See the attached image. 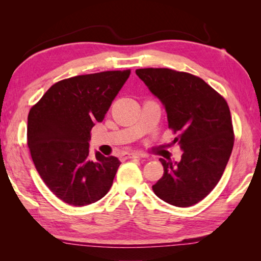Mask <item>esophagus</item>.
<instances>
[{"label":"esophagus","mask_w":261,"mask_h":261,"mask_svg":"<svg viewBox=\"0 0 261 261\" xmlns=\"http://www.w3.org/2000/svg\"><path fill=\"white\" fill-rule=\"evenodd\" d=\"M121 158L123 159V160H127V159H140L141 155H139V154H137V153H124V154H122Z\"/></svg>","instance_id":"34e87169"}]
</instances>
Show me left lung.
I'll list each match as a JSON object with an SVG mask.
<instances>
[{
	"label": "left lung",
	"mask_w": 261,
	"mask_h": 261,
	"mask_svg": "<svg viewBox=\"0 0 261 261\" xmlns=\"http://www.w3.org/2000/svg\"><path fill=\"white\" fill-rule=\"evenodd\" d=\"M137 76L161 100L168 127L183 149L179 162L160 161L163 176L154 193L168 204L192 206L213 190L233 147V127L226 99L201 78L167 68L137 69Z\"/></svg>",
	"instance_id": "obj_1"
}]
</instances>
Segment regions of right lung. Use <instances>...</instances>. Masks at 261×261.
<instances>
[{
	"label": "right lung",
	"instance_id": "obj_1",
	"mask_svg": "<svg viewBox=\"0 0 261 261\" xmlns=\"http://www.w3.org/2000/svg\"><path fill=\"white\" fill-rule=\"evenodd\" d=\"M130 69L63 79L31 108L28 145L41 179L62 201L86 206L112 188L121 162L96 152L90 155L91 130L102 122Z\"/></svg>",
	"mask_w": 261,
	"mask_h": 261
}]
</instances>
